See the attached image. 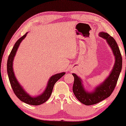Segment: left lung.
I'll use <instances>...</instances> for the list:
<instances>
[{
	"mask_svg": "<svg viewBox=\"0 0 126 126\" xmlns=\"http://www.w3.org/2000/svg\"><path fill=\"white\" fill-rule=\"evenodd\" d=\"M99 36L106 39L111 47L115 57V63L108 76L90 92L85 89L81 79L76 74L72 73L75 78L73 94L81 103L86 106L97 104L109 97L114 90L122 70V58L116 41L105 32H99Z\"/></svg>",
	"mask_w": 126,
	"mask_h": 126,
	"instance_id": "obj_1",
	"label": "left lung"
}]
</instances>
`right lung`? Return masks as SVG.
Segmentation results:
<instances>
[{"label":"right lung","instance_id":"right-lung-1","mask_svg":"<svg viewBox=\"0 0 126 126\" xmlns=\"http://www.w3.org/2000/svg\"><path fill=\"white\" fill-rule=\"evenodd\" d=\"M27 33L28 32H26L25 35L22 36L21 38H20L15 44L8 58L7 69L8 79H9L11 87L17 97L20 100L26 103V104L33 105V106H38V105L42 104L46 102L49 99L51 94V92H52L55 83L65 75V72L55 74L50 77L45 89L44 91V92L39 94V95L32 96L25 91V89L20 85L16 79V77H15L13 69V62L19 46L22 41L26 37Z\"/></svg>","mask_w":126,"mask_h":126}]
</instances>
